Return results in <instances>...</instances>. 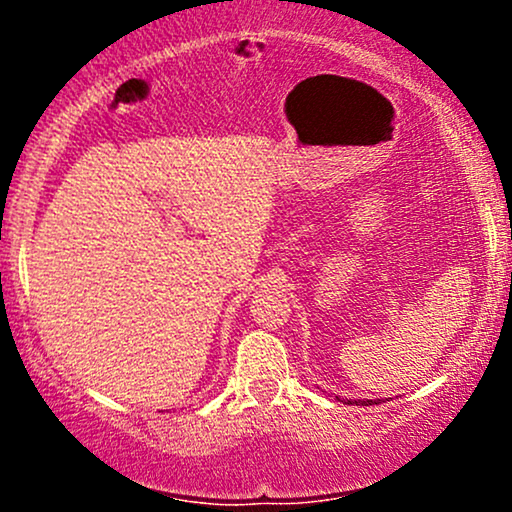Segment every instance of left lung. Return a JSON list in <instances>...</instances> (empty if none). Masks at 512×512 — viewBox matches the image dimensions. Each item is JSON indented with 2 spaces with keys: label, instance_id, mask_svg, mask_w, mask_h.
<instances>
[{
  "label": "left lung",
  "instance_id": "8db88e82",
  "mask_svg": "<svg viewBox=\"0 0 512 512\" xmlns=\"http://www.w3.org/2000/svg\"><path fill=\"white\" fill-rule=\"evenodd\" d=\"M339 402H344V404H358V407H368V404H378V402H383V399H342V397H337Z\"/></svg>",
  "mask_w": 512,
  "mask_h": 512
}]
</instances>
